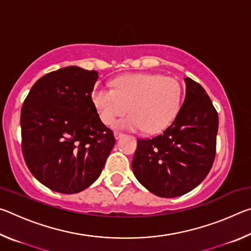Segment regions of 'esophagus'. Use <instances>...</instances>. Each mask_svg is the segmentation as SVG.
Returning <instances> with one entry per match:
<instances>
[{"label": "esophagus", "instance_id": "obj_1", "mask_svg": "<svg viewBox=\"0 0 251 251\" xmlns=\"http://www.w3.org/2000/svg\"><path fill=\"white\" fill-rule=\"evenodd\" d=\"M123 136H124V134L121 133V131H114V137L116 139H120L121 137H123Z\"/></svg>", "mask_w": 251, "mask_h": 251}]
</instances>
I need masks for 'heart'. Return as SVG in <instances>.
Wrapping results in <instances>:
<instances>
[{
  "label": "heart",
  "instance_id": "obj_1",
  "mask_svg": "<svg viewBox=\"0 0 251 251\" xmlns=\"http://www.w3.org/2000/svg\"><path fill=\"white\" fill-rule=\"evenodd\" d=\"M113 86L114 90L97 85L92 101L105 125H112L129 110L128 116L116 122L117 128L158 133L174 121L184 99L180 80L160 74L124 75L114 80Z\"/></svg>",
  "mask_w": 251,
  "mask_h": 251
}]
</instances>
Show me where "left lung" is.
Here are the masks:
<instances>
[{"label": "left lung", "mask_w": 251, "mask_h": 251, "mask_svg": "<svg viewBox=\"0 0 251 251\" xmlns=\"http://www.w3.org/2000/svg\"><path fill=\"white\" fill-rule=\"evenodd\" d=\"M185 100L175 120L152 138L137 139L131 168L156 196L174 198L193 190L214 163L218 114L201 84L186 77Z\"/></svg>", "instance_id": "8db88e82"}]
</instances>
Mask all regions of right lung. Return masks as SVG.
<instances>
[{
  "instance_id": "obj_1",
  "label": "right lung",
  "mask_w": 251,
  "mask_h": 251,
  "mask_svg": "<svg viewBox=\"0 0 251 251\" xmlns=\"http://www.w3.org/2000/svg\"><path fill=\"white\" fill-rule=\"evenodd\" d=\"M96 71L67 66L33 85L21 110L22 152L41 184L62 194L87 188L115 145L100 120L92 92Z\"/></svg>"
}]
</instances>
